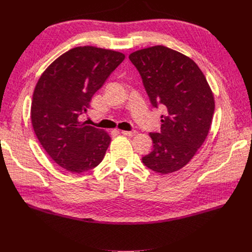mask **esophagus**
I'll use <instances>...</instances> for the list:
<instances>
[{
  "instance_id": "obj_1",
  "label": "esophagus",
  "mask_w": 252,
  "mask_h": 252,
  "mask_svg": "<svg viewBox=\"0 0 252 252\" xmlns=\"http://www.w3.org/2000/svg\"><path fill=\"white\" fill-rule=\"evenodd\" d=\"M136 133L135 130H131V131H126V130H122V134L127 135V136H133Z\"/></svg>"
}]
</instances>
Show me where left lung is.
<instances>
[{"label":"left lung","instance_id":"left-lung-1","mask_svg":"<svg viewBox=\"0 0 252 252\" xmlns=\"http://www.w3.org/2000/svg\"><path fill=\"white\" fill-rule=\"evenodd\" d=\"M152 107L163 106L161 131L150 132L152 149L142 158L149 169L167 174L183 168L207 136L215 100L205 75L191 59L165 46L132 52Z\"/></svg>","mask_w":252,"mask_h":252}]
</instances>
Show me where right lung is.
<instances>
[{"label":"right lung","mask_w":252,"mask_h":252,"mask_svg":"<svg viewBox=\"0 0 252 252\" xmlns=\"http://www.w3.org/2000/svg\"><path fill=\"white\" fill-rule=\"evenodd\" d=\"M124 59L118 51L75 47L50 64L37 81L32 103L33 130L47 155L64 169L82 173L104 158L110 136L80 118Z\"/></svg>","instance_id":"obj_1"}]
</instances>
